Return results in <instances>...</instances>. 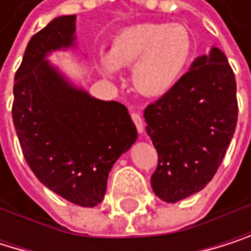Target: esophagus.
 <instances>
[{
    "instance_id": "1",
    "label": "esophagus",
    "mask_w": 251,
    "mask_h": 251,
    "mask_svg": "<svg viewBox=\"0 0 251 251\" xmlns=\"http://www.w3.org/2000/svg\"><path fill=\"white\" fill-rule=\"evenodd\" d=\"M131 120H133V123H134V126H136V128H137V131L139 133H143V120H142V115L139 114V112H131Z\"/></svg>"
}]
</instances>
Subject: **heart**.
<instances>
[{
	"mask_svg": "<svg viewBox=\"0 0 251 251\" xmlns=\"http://www.w3.org/2000/svg\"><path fill=\"white\" fill-rule=\"evenodd\" d=\"M194 43L182 25L142 23L117 34L100 69L108 76L118 68L133 67V84L146 96L169 91L185 72L192 57Z\"/></svg>",
	"mask_w": 251,
	"mask_h": 251,
	"instance_id": "b5f03b06",
	"label": "heart"
}]
</instances>
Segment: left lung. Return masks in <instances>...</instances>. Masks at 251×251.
<instances>
[{
    "label": "left lung",
    "instance_id": "left-lung-1",
    "mask_svg": "<svg viewBox=\"0 0 251 251\" xmlns=\"http://www.w3.org/2000/svg\"><path fill=\"white\" fill-rule=\"evenodd\" d=\"M146 133L158 152L151 176L155 195L177 202L201 191L216 175L237 127V82L217 47L145 109Z\"/></svg>",
    "mask_w": 251,
    "mask_h": 251
}]
</instances>
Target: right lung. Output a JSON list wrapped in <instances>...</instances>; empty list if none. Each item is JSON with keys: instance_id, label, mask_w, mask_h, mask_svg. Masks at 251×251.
<instances>
[{"instance_id": "1", "label": "right lung", "mask_w": 251, "mask_h": 251, "mask_svg": "<svg viewBox=\"0 0 251 251\" xmlns=\"http://www.w3.org/2000/svg\"><path fill=\"white\" fill-rule=\"evenodd\" d=\"M75 19L56 17L30 38L14 75L11 114L23 156L38 180L76 205L95 207L137 130L124 105L91 98L47 60L51 51L74 46Z\"/></svg>"}]
</instances>
